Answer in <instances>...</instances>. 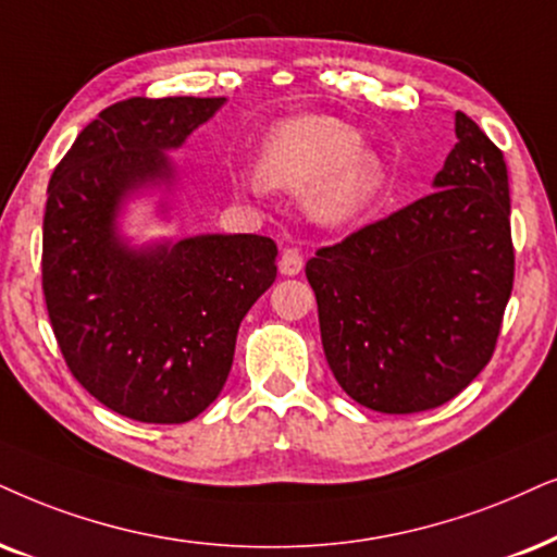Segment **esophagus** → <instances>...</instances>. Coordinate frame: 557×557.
Returning <instances> with one entry per match:
<instances>
[{
    "label": "esophagus",
    "mask_w": 557,
    "mask_h": 557,
    "mask_svg": "<svg viewBox=\"0 0 557 557\" xmlns=\"http://www.w3.org/2000/svg\"><path fill=\"white\" fill-rule=\"evenodd\" d=\"M300 270H302V251L295 249V246H287L283 257H280V272L287 274V277H293V274H298Z\"/></svg>",
    "instance_id": "34e87169"
}]
</instances>
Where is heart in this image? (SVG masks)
Listing matches in <instances>:
<instances>
[{
    "label": "heart",
    "instance_id": "b5f03b06",
    "mask_svg": "<svg viewBox=\"0 0 557 557\" xmlns=\"http://www.w3.org/2000/svg\"><path fill=\"white\" fill-rule=\"evenodd\" d=\"M362 136L334 117H295L267 136L259 180L267 187L313 185L308 208L323 223H347L364 213L385 187L377 153L362 151Z\"/></svg>",
    "mask_w": 557,
    "mask_h": 557
}]
</instances>
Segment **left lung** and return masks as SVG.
Masks as SVG:
<instances>
[{"mask_svg": "<svg viewBox=\"0 0 557 557\" xmlns=\"http://www.w3.org/2000/svg\"><path fill=\"white\" fill-rule=\"evenodd\" d=\"M455 136L434 193L306 264L329 368L380 413L429 411L466 391L494 357L513 287L504 153L466 112Z\"/></svg>", "mask_w": 557, "mask_h": 557, "instance_id": "left-lung-1", "label": "left lung"}]
</instances>
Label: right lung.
Instances as JSON below:
<instances>
[{"mask_svg": "<svg viewBox=\"0 0 557 557\" xmlns=\"http://www.w3.org/2000/svg\"><path fill=\"white\" fill-rule=\"evenodd\" d=\"M226 97H131L91 121L48 182L44 295L82 388L146 424H185L226 385L242 319L277 277L267 236H195L131 249L123 197L172 180L177 149Z\"/></svg>", "mask_w": 557, "mask_h": 557, "instance_id": "1", "label": "right lung"}]
</instances>
